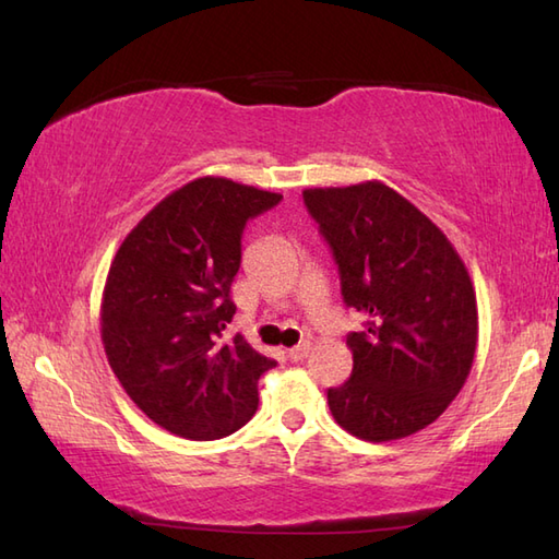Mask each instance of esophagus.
Listing matches in <instances>:
<instances>
[{"label": "esophagus", "mask_w": 559, "mask_h": 559, "mask_svg": "<svg viewBox=\"0 0 559 559\" xmlns=\"http://www.w3.org/2000/svg\"><path fill=\"white\" fill-rule=\"evenodd\" d=\"M307 355H309V343H300V345L293 347L290 353H288L290 361H302Z\"/></svg>", "instance_id": "esophagus-1"}]
</instances>
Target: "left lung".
Instances as JSON below:
<instances>
[{
    "label": "left lung",
    "instance_id": "1",
    "mask_svg": "<svg viewBox=\"0 0 559 559\" xmlns=\"http://www.w3.org/2000/svg\"><path fill=\"white\" fill-rule=\"evenodd\" d=\"M302 198L338 264L345 305L367 319L347 335L353 373L329 388L333 419L371 443L417 433L448 409L474 365L469 271L445 233L379 180Z\"/></svg>",
    "mask_w": 559,
    "mask_h": 559
}]
</instances>
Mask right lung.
Wrapping results in <instances>:
<instances>
[{
    "mask_svg": "<svg viewBox=\"0 0 559 559\" xmlns=\"http://www.w3.org/2000/svg\"><path fill=\"white\" fill-rule=\"evenodd\" d=\"M278 192L204 176L164 198L128 233L102 295V343L123 391L166 431L216 440L259 405L257 381L276 367L240 333L230 283L248 221Z\"/></svg>",
    "mask_w": 559,
    "mask_h": 559,
    "instance_id": "1",
    "label": "right lung"
}]
</instances>
